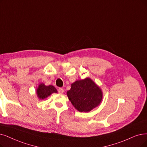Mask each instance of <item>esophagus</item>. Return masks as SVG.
Wrapping results in <instances>:
<instances>
[{"instance_id": "obj_1", "label": "esophagus", "mask_w": 147, "mask_h": 147, "mask_svg": "<svg viewBox=\"0 0 147 147\" xmlns=\"http://www.w3.org/2000/svg\"><path fill=\"white\" fill-rule=\"evenodd\" d=\"M58 93H59L61 94V93H63L64 92V89H63V88H59V89H58Z\"/></svg>"}]
</instances>
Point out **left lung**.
<instances>
[{
  "label": "left lung",
  "mask_w": 147,
  "mask_h": 147,
  "mask_svg": "<svg viewBox=\"0 0 147 147\" xmlns=\"http://www.w3.org/2000/svg\"><path fill=\"white\" fill-rule=\"evenodd\" d=\"M69 99L80 112H88L100 104L102 94L101 89L89 78L76 81L67 92Z\"/></svg>",
  "instance_id": "1"
}]
</instances>
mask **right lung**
Listing matches in <instances>:
<instances>
[{
	"label": "right lung",
	"instance_id": "right-lung-1",
	"mask_svg": "<svg viewBox=\"0 0 147 147\" xmlns=\"http://www.w3.org/2000/svg\"><path fill=\"white\" fill-rule=\"evenodd\" d=\"M57 90L53 86H46L44 84H40L37 90L38 97L40 99H45L49 96L52 93H57Z\"/></svg>",
	"mask_w": 147,
	"mask_h": 147
}]
</instances>
